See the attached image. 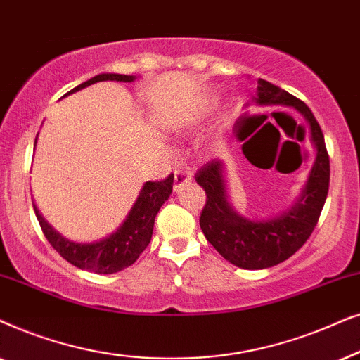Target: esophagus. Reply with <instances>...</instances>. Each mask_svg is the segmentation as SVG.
<instances>
[{"label": "esophagus", "mask_w": 360, "mask_h": 360, "mask_svg": "<svg viewBox=\"0 0 360 360\" xmlns=\"http://www.w3.org/2000/svg\"><path fill=\"white\" fill-rule=\"evenodd\" d=\"M193 181V174L188 171H176L174 172V191L177 193V191L181 189V186H184L186 183H191Z\"/></svg>", "instance_id": "34e87169"}]
</instances>
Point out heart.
<instances>
[{"instance_id": "heart-1", "label": "heart", "mask_w": 360, "mask_h": 360, "mask_svg": "<svg viewBox=\"0 0 360 360\" xmlns=\"http://www.w3.org/2000/svg\"><path fill=\"white\" fill-rule=\"evenodd\" d=\"M209 113V110H205V113H202V117H200V118H204V115H207ZM200 118L198 120V122H200ZM191 127H194V123L193 124H188V127H186V128H191Z\"/></svg>"}]
</instances>
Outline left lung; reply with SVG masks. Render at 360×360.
<instances>
[{
    "instance_id": "8db88e82",
    "label": "left lung",
    "mask_w": 360,
    "mask_h": 360,
    "mask_svg": "<svg viewBox=\"0 0 360 360\" xmlns=\"http://www.w3.org/2000/svg\"><path fill=\"white\" fill-rule=\"evenodd\" d=\"M255 85L253 103L257 107H288L301 115L314 158L293 202L265 219L245 217L230 202L225 161L209 162L199 172L195 181L207 194L200 229L225 260L243 270L275 266L298 252L318 224L329 189V156L313 112L301 100L266 80L257 79Z\"/></svg>"
}]
</instances>
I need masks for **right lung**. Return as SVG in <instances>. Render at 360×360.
I'll use <instances>...</instances> for the list:
<instances>
[{"label": "right lung", "mask_w": 360, "mask_h": 360, "mask_svg": "<svg viewBox=\"0 0 360 360\" xmlns=\"http://www.w3.org/2000/svg\"><path fill=\"white\" fill-rule=\"evenodd\" d=\"M136 79V75L98 74L87 80V82L77 85L75 89L67 92L64 97L79 92V90L89 87L92 84L105 82V80L135 82ZM172 183H174V176L171 174L165 181H158V183L148 181V183L143 184L140 193H138V198L131 205L130 212L127 214V217L123 219L120 227L110 233V236L89 243L65 238L42 217V214L34 202H32V205H34L36 217L39 220V225L46 238L62 258H65L67 262L77 268H82V270L98 273V275H112V273L122 271L124 268L133 265L136 258L140 257V253L148 247L153 236L155 219L158 212H160L161 205L169 199L172 193Z\"/></svg>", "instance_id": "1"}]
</instances>
